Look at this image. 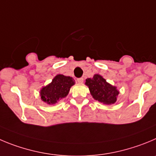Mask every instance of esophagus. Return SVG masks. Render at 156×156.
<instances>
[{
	"label": "esophagus",
	"mask_w": 156,
	"mask_h": 156,
	"mask_svg": "<svg viewBox=\"0 0 156 156\" xmlns=\"http://www.w3.org/2000/svg\"><path fill=\"white\" fill-rule=\"evenodd\" d=\"M77 81H78V83H83V81H84V78H78V79H77Z\"/></svg>",
	"instance_id": "34e87169"
}]
</instances>
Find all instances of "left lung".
<instances>
[{"instance_id": "8db88e82", "label": "left lung", "mask_w": 156, "mask_h": 156, "mask_svg": "<svg viewBox=\"0 0 156 156\" xmlns=\"http://www.w3.org/2000/svg\"><path fill=\"white\" fill-rule=\"evenodd\" d=\"M85 85L89 88L92 98L105 105L115 104L119 97L117 87L107 82L101 75L95 74L92 78L85 80Z\"/></svg>"}]
</instances>
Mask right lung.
Returning a JSON list of instances; mask_svg holds the SVG:
<instances>
[{
  "label": "right lung",
  "instance_id": "right-lung-1",
  "mask_svg": "<svg viewBox=\"0 0 156 156\" xmlns=\"http://www.w3.org/2000/svg\"><path fill=\"white\" fill-rule=\"evenodd\" d=\"M75 84V81L71 77L57 75L51 82L40 90L41 98L48 105L56 104L68 95L71 86Z\"/></svg>",
  "mask_w": 156,
  "mask_h": 156
}]
</instances>
